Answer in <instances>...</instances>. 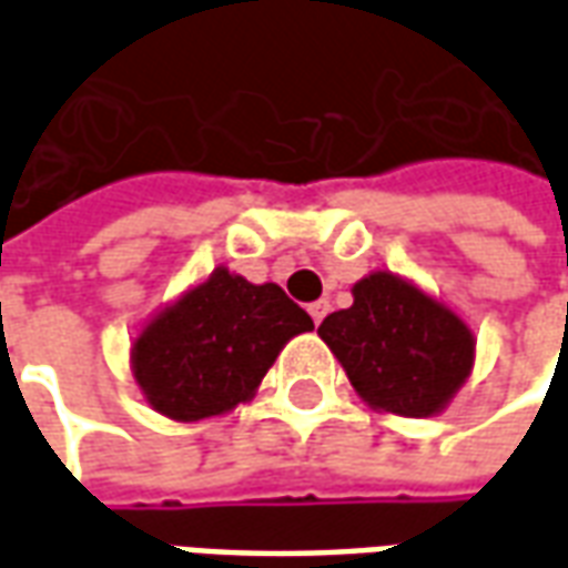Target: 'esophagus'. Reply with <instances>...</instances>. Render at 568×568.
<instances>
[{
    "label": "esophagus",
    "mask_w": 568,
    "mask_h": 568,
    "mask_svg": "<svg viewBox=\"0 0 568 568\" xmlns=\"http://www.w3.org/2000/svg\"><path fill=\"white\" fill-rule=\"evenodd\" d=\"M328 310H332V304H328V301H316V304H310V316H313V322L320 325V322L328 316Z\"/></svg>",
    "instance_id": "esophagus-1"
}]
</instances>
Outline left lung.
Segmentation results:
<instances>
[{
	"mask_svg": "<svg viewBox=\"0 0 568 568\" xmlns=\"http://www.w3.org/2000/svg\"><path fill=\"white\" fill-rule=\"evenodd\" d=\"M320 337L358 398L381 414L435 417L475 368V332L444 301L389 271L353 285V307L325 316Z\"/></svg>",
	"mask_w": 568,
	"mask_h": 568,
	"instance_id": "8db88e82",
	"label": "left lung"
}]
</instances>
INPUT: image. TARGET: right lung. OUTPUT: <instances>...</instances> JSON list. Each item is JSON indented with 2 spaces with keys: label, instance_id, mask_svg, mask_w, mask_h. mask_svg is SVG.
Wrapping results in <instances>:
<instances>
[{
  "label": "right lung",
  "instance_id": "obj_1",
  "mask_svg": "<svg viewBox=\"0 0 568 568\" xmlns=\"http://www.w3.org/2000/svg\"><path fill=\"white\" fill-rule=\"evenodd\" d=\"M313 328L276 283L227 267L151 313L130 346V371L151 410L175 423L222 417L258 393L283 346Z\"/></svg>",
  "mask_w": 568,
  "mask_h": 568
}]
</instances>
